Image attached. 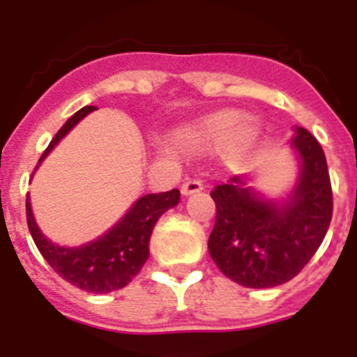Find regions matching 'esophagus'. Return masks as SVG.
I'll return each instance as SVG.
<instances>
[{
  "label": "esophagus",
  "instance_id": "1",
  "mask_svg": "<svg viewBox=\"0 0 357 357\" xmlns=\"http://www.w3.org/2000/svg\"><path fill=\"white\" fill-rule=\"evenodd\" d=\"M200 190H204V183H202L200 179H187L181 185V195L183 196L195 195V192H200Z\"/></svg>",
  "mask_w": 357,
  "mask_h": 357
}]
</instances>
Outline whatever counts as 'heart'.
I'll list each match as a JSON object with an SVG mask.
<instances>
[{"instance_id": "1", "label": "heart", "mask_w": 357, "mask_h": 357, "mask_svg": "<svg viewBox=\"0 0 357 357\" xmlns=\"http://www.w3.org/2000/svg\"><path fill=\"white\" fill-rule=\"evenodd\" d=\"M195 135L209 146H222L229 140V159L234 162L244 161L257 140L254 123L243 120V114L235 109H222L207 114L196 123Z\"/></svg>"}]
</instances>
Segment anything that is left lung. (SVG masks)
<instances>
[{
	"instance_id": "obj_1",
	"label": "left lung",
	"mask_w": 357,
	"mask_h": 357,
	"mask_svg": "<svg viewBox=\"0 0 357 357\" xmlns=\"http://www.w3.org/2000/svg\"><path fill=\"white\" fill-rule=\"evenodd\" d=\"M291 144L300 153L302 174L287 204L259 200L241 178L211 190L217 218L209 254L224 276L244 287H276L293 280L315 255L332 220V183L322 146L304 128L294 129Z\"/></svg>"
}]
</instances>
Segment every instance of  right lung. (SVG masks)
Returning a JSON list of instances; mask_svg holds the SVG:
<instances>
[{
	"instance_id": "right-lung-1",
	"label": "right lung",
	"mask_w": 357,
	"mask_h": 357,
	"mask_svg": "<svg viewBox=\"0 0 357 357\" xmlns=\"http://www.w3.org/2000/svg\"><path fill=\"white\" fill-rule=\"evenodd\" d=\"M94 109V105H86L72 119L66 120L44 150L38 165L52 151L53 146ZM179 196L181 195L178 189L142 196L113 229L79 248L57 246L40 234L31 211L29 196L25 198V213L36 248L59 276L89 293H111L126 287L139 274L150 255V237L153 226L167 209L178 206Z\"/></svg>"
}]
</instances>
